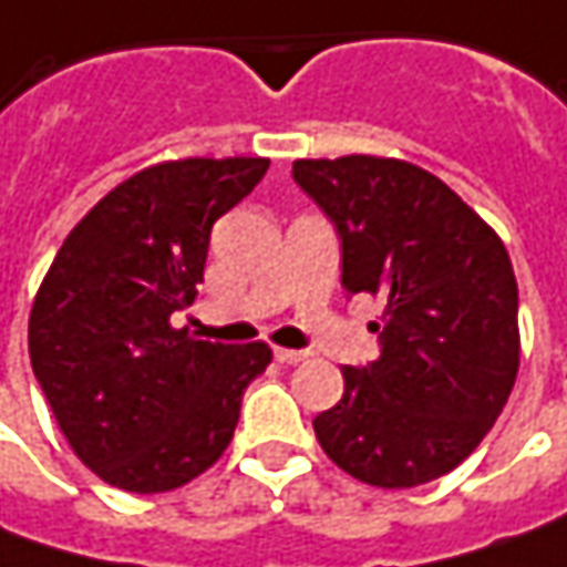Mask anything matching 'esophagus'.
Wrapping results in <instances>:
<instances>
[{
	"instance_id": "1",
	"label": "esophagus",
	"mask_w": 567,
	"mask_h": 567,
	"mask_svg": "<svg viewBox=\"0 0 567 567\" xmlns=\"http://www.w3.org/2000/svg\"><path fill=\"white\" fill-rule=\"evenodd\" d=\"M274 360L284 362V365H296V362L306 360V350H284V347H274Z\"/></svg>"
}]
</instances>
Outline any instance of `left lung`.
Segmentation results:
<instances>
[{
  "instance_id": "obj_1",
  "label": "left lung",
  "mask_w": 567,
  "mask_h": 567,
  "mask_svg": "<svg viewBox=\"0 0 567 567\" xmlns=\"http://www.w3.org/2000/svg\"><path fill=\"white\" fill-rule=\"evenodd\" d=\"M296 186L334 224L347 296L384 302L379 360L343 365L318 413L324 454L379 489H410L467 461L514 388L517 280L480 214L420 166L384 157L296 161Z\"/></svg>"
}]
</instances>
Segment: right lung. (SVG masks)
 I'll return each instance as SVG.
<instances>
[{"label": "right lung", "instance_id": "1", "mask_svg": "<svg viewBox=\"0 0 567 567\" xmlns=\"http://www.w3.org/2000/svg\"><path fill=\"white\" fill-rule=\"evenodd\" d=\"M265 157H188L135 173L87 210L33 299L28 347L69 445L103 483L169 492L227 451L268 343L188 338L169 318L205 280L210 227Z\"/></svg>", "mask_w": 567, "mask_h": 567}]
</instances>
